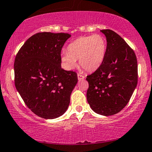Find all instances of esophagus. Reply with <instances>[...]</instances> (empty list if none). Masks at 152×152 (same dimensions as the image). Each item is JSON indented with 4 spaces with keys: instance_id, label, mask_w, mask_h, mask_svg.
<instances>
[{
    "instance_id": "1",
    "label": "esophagus",
    "mask_w": 152,
    "mask_h": 152,
    "mask_svg": "<svg viewBox=\"0 0 152 152\" xmlns=\"http://www.w3.org/2000/svg\"><path fill=\"white\" fill-rule=\"evenodd\" d=\"M85 78V76L84 75H82V74H78V79L79 80H83Z\"/></svg>"
}]
</instances>
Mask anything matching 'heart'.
Returning <instances> with one entry per match:
<instances>
[{
  "mask_svg": "<svg viewBox=\"0 0 152 152\" xmlns=\"http://www.w3.org/2000/svg\"><path fill=\"white\" fill-rule=\"evenodd\" d=\"M107 48V41L104 36L99 34L83 36L68 45L67 52L62 53L61 60L69 69L75 67L76 60L79 59V64L85 70L95 72L103 63Z\"/></svg>",
  "mask_w": 152,
  "mask_h": 152,
  "instance_id": "obj_1",
  "label": "heart"
}]
</instances>
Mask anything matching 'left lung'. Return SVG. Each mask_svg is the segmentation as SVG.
I'll return each instance as SVG.
<instances>
[{"label": "left lung", "instance_id": "obj_1", "mask_svg": "<svg viewBox=\"0 0 152 152\" xmlns=\"http://www.w3.org/2000/svg\"><path fill=\"white\" fill-rule=\"evenodd\" d=\"M107 40L103 63L87 76V102L94 112L112 116L121 112L129 101L138 82L137 59L123 38L111 29L100 30Z\"/></svg>", "mask_w": 152, "mask_h": 152}]
</instances>
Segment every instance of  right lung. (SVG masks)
Listing matches in <instances>:
<instances>
[{
  "mask_svg": "<svg viewBox=\"0 0 152 152\" xmlns=\"http://www.w3.org/2000/svg\"><path fill=\"white\" fill-rule=\"evenodd\" d=\"M69 34L40 32L31 36L14 61L15 86L31 111L54 119L65 114L78 82L76 72L61 67V52Z\"/></svg>",
  "mask_w": 152,
  "mask_h": 152,
  "instance_id": "right-lung-1",
  "label": "right lung"
}]
</instances>
